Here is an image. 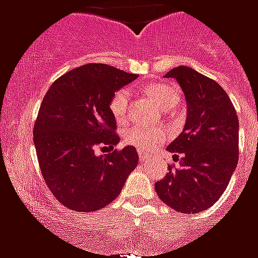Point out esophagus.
I'll return each instance as SVG.
<instances>
[{
	"instance_id": "1",
	"label": "esophagus",
	"mask_w": 258,
	"mask_h": 258,
	"mask_svg": "<svg viewBox=\"0 0 258 258\" xmlns=\"http://www.w3.org/2000/svg\"><path fill=\"white\" fill-rule=\"evenodd\" d=\"M138 153H139V159H141L142 162H147L153 158L151 157V154L149 153H143V151H138Z\"/></svg>"
}]
</instances>
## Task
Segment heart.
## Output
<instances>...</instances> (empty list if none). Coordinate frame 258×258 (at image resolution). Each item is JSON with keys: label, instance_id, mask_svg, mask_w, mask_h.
Returning <instances> with one entry per match:
<instances>
[{"label": "heart", "instance_id": "1", "mask_svg": "<svg viewBox=\"0 0 258 258\" xmlns=\"http://www.w3.org/2000/svg\"><path fill=\"white\" fill-rule=\"evenodd\" d=\"M145 92L153 97L162 108H174L180 100V91L176 87L165 83H150L145 87ZM130 92L120 88L113 93L109 100V111L115 120L124 121L128 115ZM166 138L163 128H145L142 125L130 127L124 133V142L139 150H150L157 147Z\"/></svg>", "mask_w": 258, "mask_h": 258}]
</instances>
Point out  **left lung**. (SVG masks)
Here are the masks:
<instances>
[{"label":"left lung","instance_id":"left-lung-1","mask_svg":"<svg viewBox=\"0 0 258 258\" xmlns=\"http://www.w3.org/2000/svg\"><path fill=\"white\" fill-rule=\"evenodd\" d=\"M175 79L187 101L186 124L167 146L179 169L155 183L158 197L179 213L196 214L214 205L238 163V117L230 97L213 79L180 66L166 74ZM180 159L178 160L177 158Z\"/></svg>","mask_w":258,"mask_h":258}]
</instances>
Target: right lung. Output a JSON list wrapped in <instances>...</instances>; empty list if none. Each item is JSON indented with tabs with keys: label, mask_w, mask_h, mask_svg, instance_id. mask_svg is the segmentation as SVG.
<instances>
[{
	"label": "right lung",
	"mask_w": 258,
	"mask_h": 258,
	"mask_svg": "<svg viewBox=\"0 0 258 258\" xmlns=\"http://www.w3.org/2000/svg\"><path fill=\"white\" fill-rule=\"evenodd\" d=\"M138 76L107 64H87L49 87L33 127L38 166L60 204L96 212L112 202L138 166L134 146L99 156L120 141L109 100Z\"/></svg>",
	"instance_id": "obj_1"
}]
</instances>
